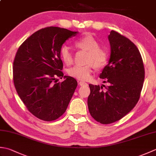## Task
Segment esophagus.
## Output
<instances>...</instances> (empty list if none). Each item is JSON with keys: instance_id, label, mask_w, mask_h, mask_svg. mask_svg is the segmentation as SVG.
<instances>
[{"instance_id": "esophagus-1", "label": "esophagus", "mask_w": 156, "mask_h": 156, "mask_svg": "<svg viewBox=\"0 0 156 156\" xmlns=\"http://www.w3.org/2000/svg\"><path fill=\"white\" fill-rule=\"evenodd\" d=\"M79 85L82 87V86H88V84L86 83V82H84L83 81H80L79 82Z\"/></svg>"}]
</instances>
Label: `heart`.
<instances>
[{"mask_svg": "<svg viewBox=\"0 0 156 156\" xmlns=\"http://www.w3.org/2000/svg\"><path fill=\"white\" fill-rule=\"evenodd\" d=\"M74 45L82 50L88 52L87 62L88 64L84 66H74L68 71V74L77 80H88L90 78L92 69L93 67L99 68L105 66L107 62V54L103 49L100 48L98 41L93 36L87 35L74 41ZM59 55L66 65L69 66L73 62V55L68 46L64 45L59 49Z\"/></svg>", "mask_w": 156, "mask_h": 156, "instance_id": "b5f03b06", "label": "heart"}]
</instances>
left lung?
Instances as JSON below:
<instances>
[{"label":"left lung","mask_w":156,"mask_h":156,"mask_svg":"<svg viewBox=\"0 0 156 156\" xmlns=\"http://www.w3.org/2000/svg\"><path fill=\"white\" fill-rule=\"evenodd\" d=\"M111 55L100 74L109 83L103 87L89 84L88 107L91 116L102 124L120 120L136 105L145 78V69L137 46L125 36L111 31L108 37Z\"/></svg>","instance_id":"8db88e82"}]
</instances>
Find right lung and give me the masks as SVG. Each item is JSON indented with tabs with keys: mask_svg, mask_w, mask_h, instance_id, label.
I'll use <instances>...</instances> for the list:
<instances>
[{
	"mask_svg": "<svg viewBox=\"0 0 156 156\" xmlns=\"http://www.w3.org/2000/svg\"><path fill=\"white\" fill-rule=\"evenodd\" d=\"M78 34L49 27L35 32L19 48L13 62L16 90L29 112L39 119L52 121L66 111L78 82L64 76L59 49ZM65 80L58 83L56 78Z\"/></svg>",
	"mask_w": 156,
	"mask_h": 156,
	"instance_id": "obj_1",
	"label": "right lung"
}]
</instances>
